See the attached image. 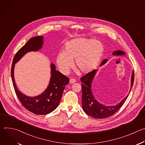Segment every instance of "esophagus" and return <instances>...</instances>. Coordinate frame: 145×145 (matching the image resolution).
<instances>
[{
	"mask_svg": "<svg viewBox=\"0 0 145 145\" xmlns=\"http://www.w3.org/2000/svg\"><path fill=\"white\" fill-rule=\"evenodd\" d=\"M69 82L70 84H73L74 82H76V80L74 78H71L69 80Z\"/></svg>",
	"mask_w": 145,
	"mask_h": 145,
	"instance_id": "1",
	"label": "esophagus"
}]
</instances>
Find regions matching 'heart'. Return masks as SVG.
I'll return each mask as SVG.
<instances>
[{"mask_svg":"<svg viewBox=\"0 0 145 145\" xmlns=\"http://www.w3.org/2000/svg\"><path fill=\"white\" fill-rule=\"evenodd\" d=\"M104 47L99 40L91 38H77L65 44L63 52L56 57V64L61 73L67 74L73 67L81 73L94 70L102 58Z\"/></svg>","mask_w":145,"mask_h":145,"instance_id":"b5f03b06","label":"heart"}]
</instances>
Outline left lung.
Masks as SVG:
<instances>
[{
  "instance_id": "1",
  "label": "left lung",
  "mask_w": 145,
  "mask_h": 145,
  "mask_svg": "<svg viewBox=\"0 0 145 145\" xmlns=\"http://www.w3.org/2000/svg\"><path fill=\"white\" fill-rule=\"evenodd\" d=\"M112 55L122 56H125L126 53L121 50H116L112 53ZM107 61V59L103 60L100 64V67L105 64ZM97 72V70L95 69L82 77L80 79L82 82V107L84 111L88 115L96 119H104L116 112L125 103L129 95L115 106H105L99 103L95 97L92 90V84ZM134 78V71H133L131 78V88L129 93L133 86Z\"/></svg>"
}]
</instances>
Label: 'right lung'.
<instances>
[{
	"label": "right lung",
	"instance_id": "1",
	"mask_svg": "<svg viewBox=\"0 0 145 145\" xmlns=\"http://www.w3.org/2000/svg\"><path fill=\"white\" fill-rule=\"evenodd\" d=\"M43 44L42 36H36L30 39L14 56L11 71L12 84L17 97L26 109L36 115H46L53 111L58 106L65 86L68 84L69 81V78L56 71L55 65L52 63L49 84L42 93L31 97L25 95L18 89L14 78L15 64L27 53L39 50Z\"/></svg>",
	"mask_w": 145,
	"mask_h": 145
}]
</instances>
